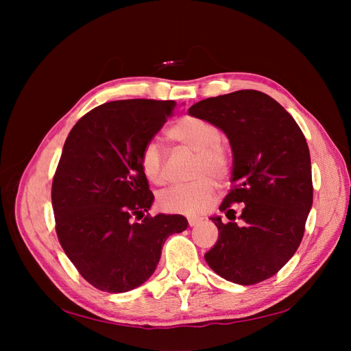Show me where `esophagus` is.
<instances>
[{
	"instance_id": "obj_1",
	"label": "esophagus",
	"mask_w": 351,
	"mask_h": 351,
	"mask_svg": "<svg viewBox=\"0 0 351 351\" xmlns=\"http://www.w3.org/2000/svg\"><path fill=\"white\" fill-rule=\"evenodd\" d=\"M187 222H189V226H190V227H195V226H197V224H199L200 219H199V218L190 217V218H187Z\"/></svg>"
}]
</instances>
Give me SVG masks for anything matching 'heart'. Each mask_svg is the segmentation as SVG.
I'll return each instance as SVG.
<instances>
[{
    "instance_id": "heart-1",
    "label": "heart",
    "mask_w": 351,
    "mask_h": 351,
    "mask_svg": "<svg viewBox=\"0 0 351 351\" xmlns=\"http://www.w3.org/2000/svg\"><path fill=\"white\" fill-rule=\"evenodd\" d=\"M167 136L176 143L196 152L192 183L169 187L158 196V205L169 214L196 215L204 210L214 195L215 183L230 174L231 155L224 143L219 142V130L205 119L186 115L169 127ZM139 162L145 177L151 183H165L164 152L156 142H147L139 154Z\"/></svg>"
}]
</instances>
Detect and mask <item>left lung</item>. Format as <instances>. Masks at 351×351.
Segmentation results:
<instances>
[{
	"instance_id": "left-lung-1",
	"label": "left lung",
	"mask_w": 351,
	"mask_h": 351,
	"mask_svg": "<svg viewBox=\"0 0 351 351\" xmlns=\"http://www.w3.org/2000/svg\"><path fill=\"white\" fill-rule=\"evenodd\" d=\"M189 114L227 134L232 149L231 189L219 205L230 222L205 261L227 281L252 285L271 278L300 246L312 208L311 154L299 124L267 93L236 90L199 101ZM243 206L235 222L231 204Z\"/></svg>"
}]
</instances>
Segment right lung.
Returning a JSON list of instances; mask_svg holds the SVG:
<instances>
[{
	"instance_id": "right-lung-1",
	"label": "right lung",
	"mask_w": 351,
	"mask_h": 351,
	"mask_svg": "<svg viewBox=\"0 0 351 351\" xmlns=\"http://www.w3.org/2000/svg\"><path fill=\"white\" fill-rule=\"evenodd\" d=\"M174 101L102 104L74 124L52 180L57 237L95 289L125 293L156 269L183 215L151 217L154 202L139 154L173 115Z\"/></svg>"
}]
</instances>
